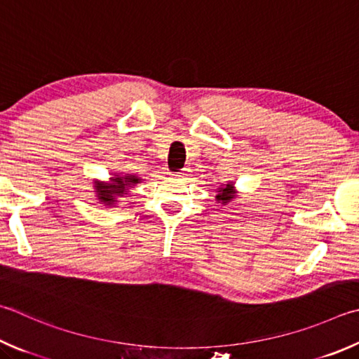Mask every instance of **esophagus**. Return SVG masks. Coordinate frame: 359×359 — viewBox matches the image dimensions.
I'll list each match as a JSON object with an SVG mask.
<instances>
[{
  "instance_id": "esophagus-1",
  "label": "esophagus",
  "mask_w": 359,
  "mask_h": 359,
  "mask_svg": "<svg viewBox=\"0 0 359 359\" xmlns=\"http://www.w3.org/2000/svg\"><path fill=\"white\" fill-rule=\"evenodd\" d=\"M188 175H190V169H188V168H184V169H182L180 172L175 174V177H179V179H187Z\"/></svg>"
}]
</instances>
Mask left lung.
I'll return each instance as SVG.
<instances>
[{"instance_id":"left-lung-1","label":"left lung","mask_w":359,"mask_h":359,"mask_svg":"<svg viewBox=\"0 0 359 359\" xmlns=\"http://www.w3.org/2000/svg\"><path fill=\"white\" fill-rule=\"evenodd\" d=\"M236 188H233L232 184H227L224 188H218V194H217V201L221 202V204L226 205L236 198Z\"/></svg>"}]
</instances>
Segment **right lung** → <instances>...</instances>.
Segmentation results:
<instances>
[{
	"instance_id": "obj_1",
	"label": "right lung",
	"mask_w": 359,
	"mask_h": 359,
	"mask_svg": "<svg viewBox=\"0 0 359 359\" xmlns=\"http://www.w3.org/2000/svg\"><path fill=\"white\" fill-rule=\"evenodd\" d=\"M141 179L136 177V175L132 174H126V175H116V177H111V182L109 184H105V182H95V193L97 198L102 202V204L111 207L117 198H122L123 194H127V188L133 187L136 184H140Z\"/></svg>"
}]
</instances>
